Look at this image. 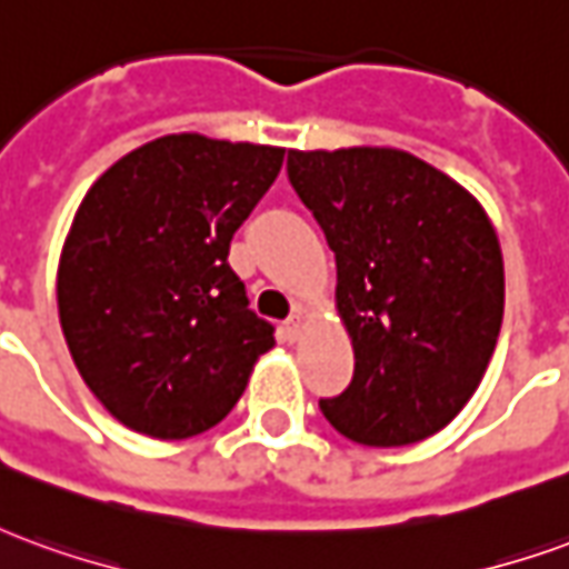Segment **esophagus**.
<instances>
[{
	"label": "esophagus",
	"mask_w": 569,
	"mask_h": 569,
	"mask_svg": "<svg viewBox=\"0 0 569 569\" xmlns=\"http://www.w3.org/2000/svg\"><path fill=\"white\" fill-rule=\"evenodd\" d=\"M283 332H286V338H289V341H298V338L305 335V320H301V313H296L292 320H286Z\"/></svg>",
	"instance_id": "1"
}]
</instances>
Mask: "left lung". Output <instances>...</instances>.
<instances>
[{
	"instance_id": "left-lung-1",
	"label": "left lung",
	"mask_w": 569,
	"mask_h": 569,
	"mask_svg": "<svg viewBox=\"0 0 569 569\" xmlns=\"http://www.w3.org/2000/svg\"><path fill=\"white\" fill-rule=\"evenodd\" d=\"M286 173L335 252L357 359L322 415L371 448L436 436L472 399L500 335L506 280L488 212L399 149H292Z\"/></svg>"
}]
</instances>
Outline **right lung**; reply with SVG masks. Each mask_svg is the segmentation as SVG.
Listing matches in <instances>:
<instances>
[{
  "label": "right lung",
  "mask_w": 569,
  "mask_h": 569,
  "mask_svg": "<svg viewBox=\"0 0 569 569\" xmlns=\"http://www.w3.org/2000/svg\"><path fill=\"white\" fill-rule=\"evenodd\" d=\"M283 151L170 133L112 163L81 200L57 268L60 326L124 427L151 439L216 427L273 347L228 249Z\"/></svg>",
  "instance_id": "right-lung-1"
}]
</instances>
